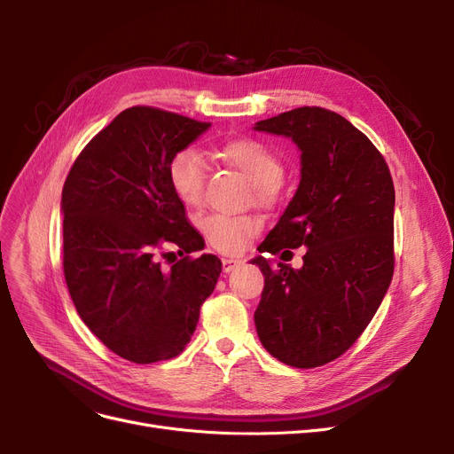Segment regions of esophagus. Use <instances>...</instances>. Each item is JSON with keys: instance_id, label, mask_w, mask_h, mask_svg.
I'll list each match as a JSON object with an SVG mask.
<instances>
[{"instance_id": "34e87169", "label": "esophagus", "mask_w": 454, "mask_h": 454, "mask_svg": "<svg viewBox=\"0 0 454 454\" xmlns=\"http://www.w3.org/2000/svg\"><path fill=\"white\" fill-rule=\"evenodd\" d=\"M243 263L241 259H231V257H223V270L224 272H231L233 269H237Z\"/></svg>"}]
</instances>
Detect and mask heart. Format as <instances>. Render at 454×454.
<instances>
[{
  "instance_id": "heart-1",
  "label": "heart",
  "mask_w": 454,
  "mask_h": 454,
  "mask_svg": "<svg viewBox=\"0 0 454 454\" xmlns=\"http://www.w3.org/2000/svg\"><path fill=\"white\" fill-rule=\"evenodd\" d=\"M223 160L243 173L254 189L255 202L272 207L281 193L285 165L281 156L267 143L254 137H237L221 147ZM171 189L187 207H200L206 195L207 165L197 149H182L167 165ZM209 248L224 255L241 254L263 230V219L255 213L224 215L211 213L200 223Z\"/></svg>"
}]
</instances>
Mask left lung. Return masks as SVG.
Returning a JSON list of instances; mask_svg holds the SVG:
<instances>
[{"label": "left lung", "mask_w": 454, "mask_h": 454, "mask_svg": "<svg viewBox=\"0 0 454 454\" xmlns=\"http://www.w3.org/2000/svg\"><path fill=\"white\" fill-rule=\"evenodd\" d=\"M255 130L289 136L301 151L296 195L257 250L307 247L300 270L254 259L265 276L257 335L285 364L324 366L363 335L392 281V175L373 143L337 112L301 106Z\"/></svg>", "instance_id": "left-lung-1"}]
</instances>
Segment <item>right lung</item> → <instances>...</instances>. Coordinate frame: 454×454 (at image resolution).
Listing matches in <instances>:
<instances>
[{
  "label": "right lung",
  "instance_id": "right-lung-1",
  "mask_svg": "<svg viewBox=\"0 0 454 454\" xmlns=\"http://www.w3.org/2000/svg\"><path fill=\"white\" fill-rule=\"evenodd\" d=\"M209 125L154 106L127 108L90 139L64 182L69 296L93 335L136 364L184 351L223 270L217 255H189L204 239L167 178L173 154Z\"/></svg>",
  "mask_w": 454,
  "mask_h": 454
}]
</instances>
